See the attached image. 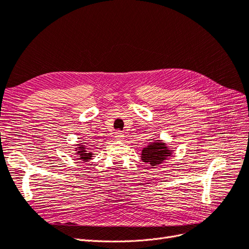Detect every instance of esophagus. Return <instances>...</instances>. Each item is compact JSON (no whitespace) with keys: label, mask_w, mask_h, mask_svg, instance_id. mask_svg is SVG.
Segmentation results:
<instances>
[{"label":"esophagus","mask_w":249,"mask_h":249,"mask_svg":"<svg viewBox=\"0 0 249 249\" xmlns=\"http://www.w3.org/2000/svg\"><path fill=\"white\" fill-rule=\"evenodd\" d=\"M116 138H117L118 140H123V139H124V133H123V131L117 130V131H116Z\"/></svg>","instance_id":"esophagus-1"}]
</instances>
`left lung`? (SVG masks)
I'll use <instances>...</instances> for the list:
<instances>
[{
    "label": "left lung",
    "instance_id": "left-lung-1",
    "mask_svg": "<svg viewBox=\"0 0 249 249\" xmlns=\"http://www.w3.org/2000/svg\"><path fill=\"white\" fill-rule=\"evenodd\" d=\"M170 155L169 149L161 141H156L149 147H146L142 152V160L154 167L161 164Z\"/></svg>",
    "mask_w": 249,
    "mask_h": 249
}]
</instances>
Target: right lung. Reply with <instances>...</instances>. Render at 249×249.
Wrapping results in <instances>:
<instances>
[{
    "label": "right lung",
    "mask_w": 249,
    "mask_h": 249,
    "mask_svg": "<svg viewBox=\"0 0 249 249\" xmlns=\"http://www.w3.org/2000/svg\"><path fill=\"white\" fill-rule=\"evenodd\" d=\"M85 146H80V147H78L79 149H78V155L80 156V159L82 160H84V161H89V160H90V158H91V153L89 152V153H88V151H85L87 150L88 148H84Z\"/></svg>",
    "instance_id": "right-lung-1"
}]
</instances>
